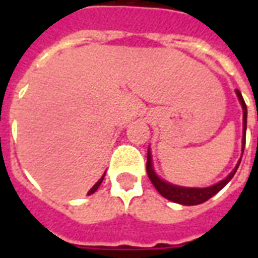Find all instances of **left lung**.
I'll use <instances>...</instances> for the list:
<instances>
[{
  "mask_svg": "<svg viewBox=\"0 0 258 258\" xmlns=\"http://www.w3.org/2000/svg\"><path fill=\"white\" fill-rule=\"evenodd\" d=\"M236 92V96H238L239 102L242 105V110H243V135H242V155H243L244 149V142H246V125H247V107H246V103L243 101V96L240 94V91L235 90ZM240 160L239 159L238 164L235 166L231 173L228 174L227 177L224 179H221L220 182H217L214 185H210V186H206V188H188V186H179V185H174L171 182H167L162 179L155 171L153 168V162H152V153L151 148L148 149V162H146V171H148V175H149V179L153 184V186L156 188L157 192L162 195L163 198L171 200L174 203H179V205L185 206H196L203 203L206 200H209L210 198H213L214 195L218 194L220 190L225 186V185L232 179V177L236 173L239 164H240Z\"/></svg>",
  "mask_w": 258,
  "mask_h": 258,
  "instance_id": "1",
  "label": "left lung"
}]
</instances>
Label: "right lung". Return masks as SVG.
Returning <instances> with one entry per match:
<instances>
[{"instance_id": "right-lung-1", "label": "right lung", "mask_w": 258, "mask_h": 258, "mask_svg": "<svg viewBox=\"0 0 258 258\" xmlns=\"http://www.w3.org/2000/svg\"><path fill=\"white\" fill-rule=\"evenodd\" d=\"M103 177H105V174H103V175H102L101 178L98 179V182H96L95 185H94V186H92V188H91L90 190H88V195H92V194H95L96 192V189H98V188H99V185L102 184V181H103Z\"/></svg>"}]
</instances>
